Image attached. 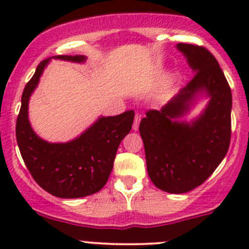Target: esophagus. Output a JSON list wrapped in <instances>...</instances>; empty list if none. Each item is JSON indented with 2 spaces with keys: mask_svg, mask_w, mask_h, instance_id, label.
Returning a JSON list of instances; mask_svg holds the SVG:
<instances>
[{
  "mask_svg": "<svg viewBox=\"0 0 249 249\" xmlns=\"http://www.w3.org/2000/svg\"><path fill=\"white\" fill-rule=\"evenodd\" d=\"M140 122H141V115L137 113L136 115H135V119H134V124H132V129L136 131V130H139V126H140Z\"/></svg>",
  "mask_w": 249,
  "mask_h": 249,
  "instance_id": "obj_1",
  "label": "esophagus"
}]
</instances>
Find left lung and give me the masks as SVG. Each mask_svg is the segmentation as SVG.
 I'll return each instance as SVG.
<instances>
[{
  "mask_svg": "<svg viewBox=\"0 0 249 249\" xmlns=\"http://www.w3.org/2000/svg\"><path fill=\"white\" fill-rule=\"evenodd\" d=\"M194 72L193 79L160 110L140 123L147 171L154 185L183 194L201 185L227 155L231 137V90L217 59L206 48L178 43ZM205 93L206 108L190 123L179 118Z\"/></svg>",
  "mask_w": 249,
  "mask_h": 249,
  "instance_id": "8db88e82",
  "label": "left lung"
}]
</instances>
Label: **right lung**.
Wrapping results in <instances>:
<instances>
[{"label":"right lung","mask_w":249,"mask_h":249,"mask_svg":"<svg viewBox=\"0 0 249 249\" xmlns=\"http://www.w3.org/2000/svg\"><path fill=\"white\" fill-rule=\"evenodd\" d=\"M55 59L84 62V55H57ZM50 59L37 66L25 87L17 119V142L20 154L34 179L49 194L62 199H78L104 188L112 172L122 140L130 132L135 112L100 117L79 137L66 143H50L32 130L29 122V100Z\"/></svg>","instance_id":"right-lung-1"}]
</instances>
